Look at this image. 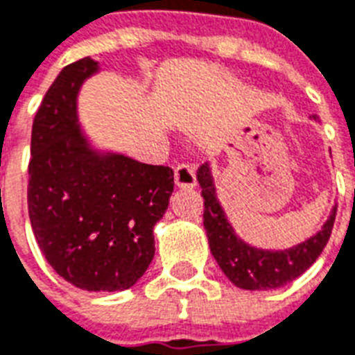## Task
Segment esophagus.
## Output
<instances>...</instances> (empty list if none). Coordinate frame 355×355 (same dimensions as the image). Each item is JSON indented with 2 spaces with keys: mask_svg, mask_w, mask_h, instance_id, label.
<instances>
[{
  "mask_svg": "<svg viewBox=\"0 0 355 355\" xmlns=\"http://www.w3.org/2000/svg\"><path fill=\"white\" fill-rule=\"evenodd\" d=\"M196 171L188 164H180L175 167V184L178 188H193L196 186Z\"/></svg>",
  "mask_w": 355,
  "mask_h": 355,
  "instance_id": "1",
  "label": "esophagus"
}]
</instances>
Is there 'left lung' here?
<instances>
[{
    "label": "left lung",
    "mask_w": 355,
    "mask_h": 355,
    "mask_svg": "<svg viewBox=\"0 0 355 355\" xmlns=\"http://www.w3.org/2000/svg\"><path fill=\"white\" fill-rule=\"evenodd\" d=\"M197 182L201 186L205 199L202 225L207 229L208 245L221 272L232 285L243 291H272L291 283L304 274L305 270L320 257L334 229L337 207L331 208L328 221L322 229L305 242L292 245L288 250H262L238 236L231 221L220 205L212 167L202 164L197 171Z\"/></svg>",
    "instance_id": "8db88e82"
}]
</instances>
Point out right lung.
Listing matches in <instances>:
<instances>
[{
    "instance_id": "obj_1",
    "label": "right lung",
    "mask_w": 355,
    "mask_h": 355,
    "mask_svg": "<svg viewBox=\"0 0 355 355\" xmlns=\"http://www.w3.org/2000/svg\"><path fill=\"white\" fill-rule=\"evenodd\" d=\"M91 58L64 67L31 130L27 207L40 251L70 285L87 292L134 286L154 259V225L175 188L173 169L94 147L78 119Z\"/></svg>"
}]
</instances>
